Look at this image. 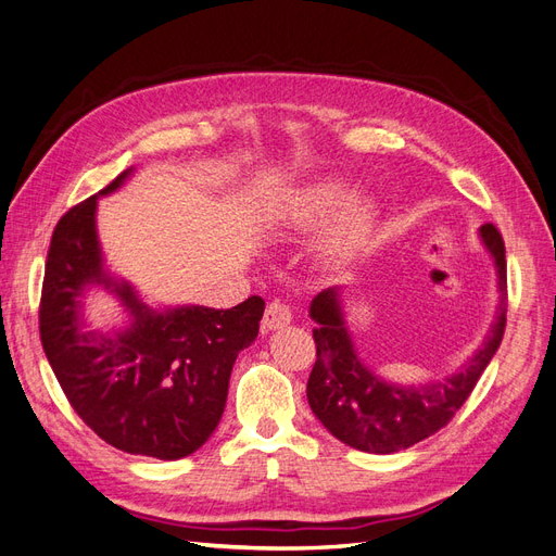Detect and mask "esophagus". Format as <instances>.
<instances>
[{"instance_id":"esophagus-1","label":"esophagus","mask_w":556,"mask_h":556,"mask_svg":"<svg viewBox=\"0 0 556 556\" xmlns=\"http://www.w3.org/2000/svg\"><path fill=\"white\" fill-rule=\"evenodd\" d=\"M290 323H292V311H290V306H285L282 301H271V304L266 306V313L262 319L264 329L276 331V329L288 327Z\"/></svg>"}]
</instances>
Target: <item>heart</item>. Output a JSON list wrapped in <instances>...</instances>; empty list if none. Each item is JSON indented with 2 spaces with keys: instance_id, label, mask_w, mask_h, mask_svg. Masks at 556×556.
I'll use <instances>...</instances> for the list:
<instances>
[{
  "instance_id": "heart-1",
  "label": "heart",
  "mask_w": 556,
  "mask_h": 556,
  "mask_svg": "<svg viewBox=\"0 0 556 556\" xmlns=\"http://www.w3.org/2000/svg\"><path fill=\"white\" fill-rule=\"evenodd\" d=\"M331 214L334 217L325 229L323 250L333 262H348L371 241L378 206L368 194H352L345 180L323 178L294 190L280 208V227L285 231L308 233L323 227Z\"/></svg>"
}]
</instances>
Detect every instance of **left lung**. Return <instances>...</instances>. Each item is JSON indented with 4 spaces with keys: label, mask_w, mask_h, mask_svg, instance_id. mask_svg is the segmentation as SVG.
<instances>
[{
    "label": "left lung",
    "mask_w": 556,
    "mask_h": 556,
    "mask_svg": "<svg viewBox=\"0 0 556 556\" xmlns=\"http://www.w3.org/2000/svg\"><path fill=\"white\" fill-rule=\"evenodd\" d=\"M478 237L496 268V315L473 355L441 380L399 384L378 376L355 348L341 288H329L311 301L317 359L306 396L333 439L362 452L392 454L429 439L464 406L506 329V245L494 225H482Z\"/></svg>",
    "instance_id": "obj_1"
}]
</instances>
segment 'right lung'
Masks as SVG:
<instances>
[{"label":"right lung","instance_id":"add662e5","mask_svg":"<svg viewBox=\"0 0 556 556\" xmlns=\"http://www.w3.org/2000/svg\"><path fill=\"white\" fill-rule=\"evenodd\" d=\"M131 174L134 166L62 215L48 250L39 329L66 399L99 439L174 462L197 452L220 422L233 362L257 339L264 299L229 311L150 306L129 280L113 276L97 233V201ZM92 289L124 306L121 328L89 327Z\"/></svg>","mask_w":556,"mask_h":556}]
</instances>
